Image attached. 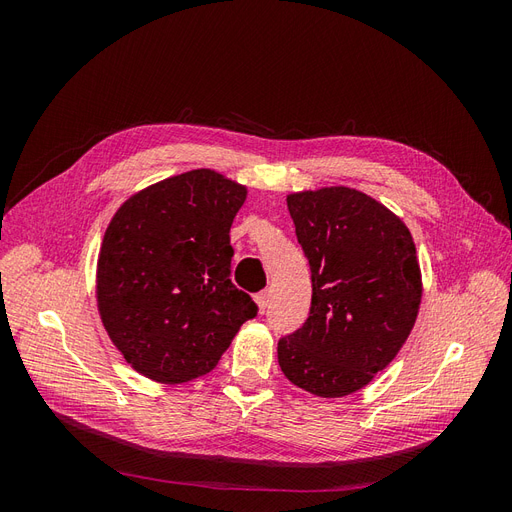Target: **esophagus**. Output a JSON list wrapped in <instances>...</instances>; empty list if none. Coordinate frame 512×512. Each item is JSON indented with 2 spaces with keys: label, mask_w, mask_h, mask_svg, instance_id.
Returning a JSON list of instances; mask_svg holds the SVG:
<instances>
[{
  "label": "esophagus",
  "mask_w": 512,
  "mask_h": 512,
  "mask_svg": "<svg viewBox=\"0 0 512 512\" xmlns=\"http://www.w3.org/2000/svg\"><path fill=\"white\" fill-rule=\"evenodd\" d=\"M269 299H271L269 290H262V292H258V294H256V303H258V307H260V312H262V314H265L267 309H269Z\"/></svg>",
  "instance_id": "esophagus-1"
}]
</instances>
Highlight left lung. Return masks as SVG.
<instances>
[{"label":"left lung","mask_w":512,"mask_h":512,"mask_svg":"<svg viewBox=\"0 0 512 512\" xmlns=\"http://www.w3.org/2000/svg\"><path fill=\"white\" fill-rule=\"evenodd\" d=\"M312 269L303 327L277 344L284 376L318 397L363 389L416 322L421 267L408 226L371 196L322 188L286 198Z\"/></svg>","instance_id":"1"}]
</instances>
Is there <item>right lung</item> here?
<instances>
[{"label": "right lung", "mask_w": 512, "mask_h": 512, "mask_svg": "<svg viewBox=\"0 0 512 512\" xmlns=\"http://www.w3.org/2000/svg\"><path fill=\"white\" fill-rule=\"evenodd\" d=\"M247 190L209 168L130 196L104 232L96 297L108 337L162 384L205 376L258 314L230 282V226Z\"/></svg>", "instance_id": "1"}]
</instances>
